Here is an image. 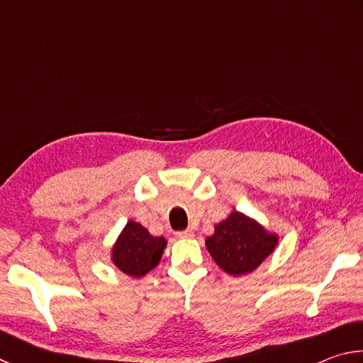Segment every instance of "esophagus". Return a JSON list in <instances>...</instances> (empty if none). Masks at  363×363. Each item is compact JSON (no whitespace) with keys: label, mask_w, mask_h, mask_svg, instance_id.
I'll return each mask as SVG.
<instances>
[{"label":"esophagus","mask_w":363,"mask_h":363,"mask_svg":"<svg viewBox=\"0 0 363 363\" xmlns=\"http://www.w3.org/2000/svg\"><path fill=\"white\" fill-rule=\"evenodd\" d=\"M177 238H194V232L187 229V230H182V232H177L176 233Z\"/></svg>","instance_id":"1"}]
</instances>
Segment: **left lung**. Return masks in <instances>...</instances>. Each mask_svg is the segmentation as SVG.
I'll return each mask as SVG.
<instances>
[{
    "label": "left lung",
    "instance_id": "obj_1",
    "mask_svg": "<svg viewBox=\"0 0 363 363\" xmlns=\"http://www.w3.org/2000/svg\"><path fill=\"white\" fill-rule=\"evenodd\" d=\"M214 262L233 277H242L256 270L274 253L279 233L270 232L256 219L233 210L214 225V233L205 240Z\"/></svg>",
    "mask_w": 363,
    "mask_h": 363
}]
</instances>
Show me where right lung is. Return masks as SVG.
<instances>
[{
	"label": "right lung",
	"mask_w": 363,
	"mask_h": 363,
	"mask_svg": "<svg viewBox=\"0 0 363 363\" xmlns=\"http://www.w3.org/2000/svg\"><path fill=\"white\" fill-rule=\"evenodd\" d=\"M167 245L164 237H153L143 224L128 220L110 251V261L128 277H145L158 266Z\"/></svg>",
	"instance_id": "1"
}]
</instances>
